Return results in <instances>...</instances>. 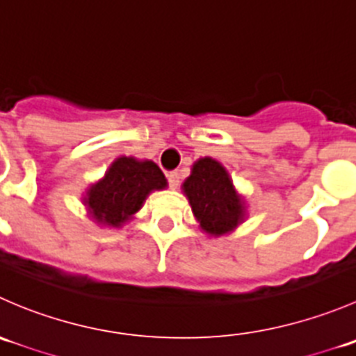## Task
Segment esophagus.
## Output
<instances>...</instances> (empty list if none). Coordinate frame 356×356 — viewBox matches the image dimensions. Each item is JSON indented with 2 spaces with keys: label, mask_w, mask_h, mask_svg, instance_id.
<instances>
[{
  "label": "esophagus",
  "mask_w": 356,
  "mask_h": 356,
  "mask_svg": "<svg viewBox=\"0 0 356 356\" xmlns=\"http://www.w3.org/2000/svg\"><path fill=\"white\" fill-rule=\"evenodd\" d=\"M167 179H168V186H170V189H177L179 184H181V174H179L177 170L168 172Z\"/></svg>",
  "instance_id": "obj_1"
}]
</instances>
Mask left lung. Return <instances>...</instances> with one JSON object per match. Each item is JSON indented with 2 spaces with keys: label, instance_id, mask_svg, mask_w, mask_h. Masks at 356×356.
Returning <instances> with one entry per match:
<instances>
[{
  "label": "left lung",
  "instance_id": "left-lung-1",
  "mask_svg": "<svg viewBox=\"0 0 356 356\" xmlns=\"http://www.w3.org/2000/svg\"><path fill=\"white\" fill-rule=\"evenodd\" d=\"M182 193L191 204L201 231L220 238L245 222V200L238 195L224 165L210 156L193 163L191 175L182 182Z\"/></svg>",
  "mask_w": 356,
  "mask_h": 356
}]
</instances>
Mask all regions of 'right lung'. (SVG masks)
Listing matches in <instances>:
<instances>
[{"label": "right lung", "instance_id": "right-lung-1", "mask_svg": "<svg viewBox=\"0 0 356 356\" xmlns=\"http://www.w3.org/2000/svg\"><path fill=\"white\" fill-rule=\"evenodd\" d=\"M165 188L167 179L155 161L120 156L105 177L86 189L82 203L95 224L118 229L141 210L149 193Z\"/></svg>", "mask_w": 356, "mask_h": 356}]
</instances>
